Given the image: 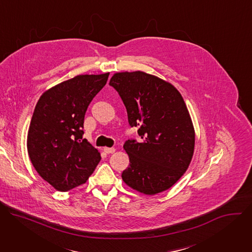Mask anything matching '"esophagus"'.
<instances>
[{
	"mask_svg": "<svg viewBox=\"0 0 252 252\" xmlns=\"http://www.w3.org/2000/svg\"><path fill=\"white\" fill-rule=\"evenodd\" d=\"M103 152L105 154H114L116 152V149H114V148H103Z\"/></svg>",
	"mask_w": 252,
	"mask_h": 252,
	"instance_id": "34e87169",
	"label": "esophagus"
}]
</instances>
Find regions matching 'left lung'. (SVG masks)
I'll return each mask as SVG.
<instances>
[{
    "label": "left lung",
    "mask_w": 252,
    "mask_h": 252,
    "mask_svg": "<svg viewBox=\"0 0 252 252\" xmlns=\"http://www.w3.org/2000/svg\"><path fill=\"white\" fill-rule=\"evenodd\" d=\"M110 86L142 139L125 142L130 163L123 171L124 182L149 195L168 189L186 172L194 151V129L182 94L169 83L139 70L115 74Z\"/></svg>",
    "instance_id": "obj_1"
}]
</instances>
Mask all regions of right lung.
Masks as SVG:
<instances>
[{
  "label": "right lung",
  "instance_id": "obj_1",
  "mask_svg": "<svg viewBox=\"0 0 252 252\" xmlns=\"http://www.w3.org/2000/svg\"><path fill=\"white\" fill-rule=\"evenodd\" d=\"M109 73L81 75L45 92L32 117L27 147L31 161L59 191L85 184L100 155L83 138L88 106L105 86Z\"/></svg>",
  "mask_w": 252,
  "mask_h": 252
}]
</instances>
